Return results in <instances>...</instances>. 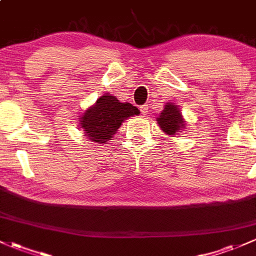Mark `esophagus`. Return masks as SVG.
<instances>
[{
    "label": "esophagus",
    "instance_id": "1",
    "mask_svg": "<svg viewBox=\"0 0 256 256\" xmlns=\"http://www.w3.org/2000/svg\"><path fill=\"white\" fill-rule=\"evenodd\" d=\"M148 110H149L148 108V105H142V107H140V111H142V114H144V116L145 114H148Z\"/></svg>",
    "mask_w": 256,
    "mask_h": 256
}]
</instances>
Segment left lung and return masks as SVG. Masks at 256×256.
Listing matches in <instances>:
<instances>
[{"instance_id":"1","label":"left lung","mask_w":256,"mask_h":256,"mask_svg":"<svg viewBox=\"0 0 256 256\" xmlns=\"http://www.w3.org/2000/svg\"><path fill=\"white\" fill-rule=\"evenodd\" d=\"M158 124L167 136H177L180 132L186 128V120H183L182 114L177 105L167 104L164 105V108L162 110L160 116L158 117Z\"/></svg>"}]
</instances>
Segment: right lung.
Listing matches in <instances>:
<instances>
[{
  "mask_svg": "<svg viewBox=\"0 0 256 256\" xmlns=\"http://www.w3.org/2000/svg\"><path fill=\"white\" fill-rule=\"evenodd\" d=\"M139 114L132 104L120 102L116 96L104 95L84 112L79 126L88 139L102 144L112 140L123 120Z\"/></svg>",
  "mask_w": 256,
  "mask_h": 256,
  "instance_id": "right-lung-1",
  "label": "right lung"
}]
</instances>
